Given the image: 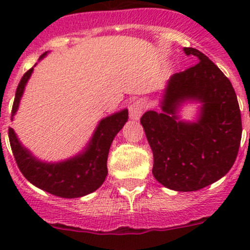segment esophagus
<instances>
[{"label": "esophagus", "mask_w": 250, "mask_h": 250, "mask_svg": "<svg viewBox=\"0 0 250 250\" xmlns=\"http://www.w3.org/2000/svg\"><path fill=\"white\" fill-rule=\"evenodd\" d=\"M144 109H145V106H144L143 102H140V100L133 103V104L129 106L130 118H132V120H134V121L139 120V118L141 117V115H143Z\"/></svg>", "instance_id": "esophagus-1"}]
</instances>
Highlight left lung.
<instances>
[{"label": "left lung", "mask_w": 250, "mask_h": 250, "mask_svg": "<svg viewBox=\"0 0 250 250\" xmlns=\"http://www.w3.org/2000/svg\"><path fill=\"white\" fill-rule=\"evenodd\" d=\"M198 59L195 66L174 74L160 99L161 111L140 118L153 153L152 174L165 188L197 191L225 176L236 161L242 138L236 93L221 70L195 48H184ZM198 105L192 120L181 111Z\"/></svg>", "instance_id": "1"}]
</instances>
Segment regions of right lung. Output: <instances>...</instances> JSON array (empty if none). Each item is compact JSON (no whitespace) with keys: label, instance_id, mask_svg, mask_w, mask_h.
I'll return each instance as SVG.
<instances>
[{"label":"right lung","instance_id":"add662e5","mask_svg":"<svg viewBox=\"0 0 250 250\" xmlns=\"http://www.w3.org/2000/svg\"><path fill=\"white\" fill-rule=\"evenodd\" d=\"M48 53L42 54L39 62L46 58ZM36 65L37 62L34 67ZM34 67L21 77L18 84L12 109V121L19 109L25 87L34 72ZM127 121V109L102 118L89 141L80 152L57 162H48L36 157L26 146L22 145L13 128H9L8 137L18 167L32 185L58 197L80 198L94 192L105 181L110 146Z\"/></svg>","mask_w":250,"mask_h":250}]
</instances>
